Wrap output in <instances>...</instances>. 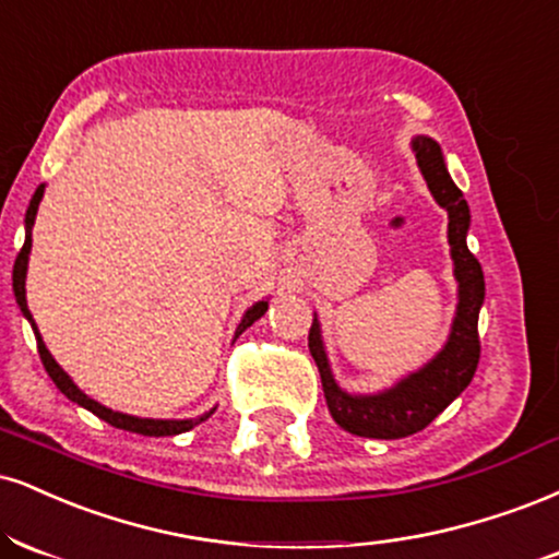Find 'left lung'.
<instances>
[{
  "label": "left lung",
  "instance_id": "8db88e82",
  "mask_svg": "<svg viewBox=\"0 0 559 559\" xmlns=\"http://www.w3.org/2000/svg\"><path fill=\"white\" fill-rule=\"evenodd\" d=\"M412 147L429 192L448 211L450 258H453V273L459 281V309H455L448 344L437 352L435 359L395 382L393 388L374 395H352L333 380L318 318L309 328V354L320 369L328 412L341 429L359 437H374V440H399V437L425 429L468 388L481 352L476 328H479V309L484 305V273L479 260L466 245L468 224H472L468 203L450 179L440 145L432 138L419 134L412 140Z\"/></svg>",
  "mask_w": 559,
  "mask_h": 559
}]
</instances>
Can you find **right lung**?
<instances>
[{"instance_id": "right-lung-1", "label": "right lung", "mask_w": 559, "mask_h": 559, "mask_svg": "<svg viewBox=\"0 0 559 559\" xmlns=\"http://www.w3.org/2000/svg\"><path fill=\"white\" fill-rule=\"evenodd\" d=\"M44 187L41 185L36 190V194L31 198V205H28V213H25V245L23 250H20L17 260H15V271H12V288H15V299L20 305V312L25 314L31 322L33 333H36V344H38V354H41V361L46 367V372H49V378L53 380V385H57L62 393L67 395L70 401H75L78 406L87 408V412H93L98 416V419L109 421L111 427L117 429H127V432H138V435H147V437H169V435H181L187 432V429H192L194 425H200V421H205L207 416H211L213 412H207L200 416V419H140V416H130V414H119V412H111V408L100 406L98 401L87 399V395L80 390L75 382L70 380V374L64 372L62 367L53 361V356L49 354V348H46L41 333H38L36 322H33V314L28 309V299H25V273H28V254H31V231H33V224H36V213H38V203H41L44 198ZM267 309V301H258V305H252L250 309L245 312V318H241L239 328H237V338L241 333L247 331V328L252 325L254 320H260L262 314H265Z\"/></svg>"}]
</instances>
